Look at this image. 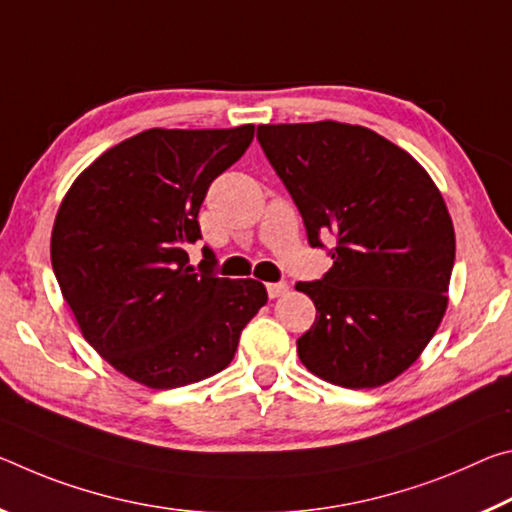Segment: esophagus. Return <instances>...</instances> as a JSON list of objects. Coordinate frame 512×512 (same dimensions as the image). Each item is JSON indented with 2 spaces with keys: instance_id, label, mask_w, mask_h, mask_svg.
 Instances as JSON below:
<instances>
[{
  "instance_id": "esophagus-1",
  "label": "esophagus",
  "mask_w": 512,
  "mask_h": 512,
  "mask_svg": "<svg viewBox=\"0 0 512 512\" xmlns=\"http://www.w3.org/2000/svg\"><path fill=\"white\" fill-rule=\"evenodd\" d=\"M288 292V283H267V295H270V299H276V297H283Z\"/></svg>"
}]
</instances>
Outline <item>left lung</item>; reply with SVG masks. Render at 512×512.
<instances>
[{
	"label": "left lung",
	"instance_id": "8db88e82",
	"mask_svg": "<svg viewBox=\"0 0 512 512\" xmlns=\"http://www.w3.org/2000/svg\"><path fill=\"white\" fill-rule=\"evenodd\" d=\"M256 138L311 247L335 236L331 270L297 283L317 308L297 340L301 363L342 388L392 381L447 311L456 236L440 190L413 156L365 127L261 124Z\"/></svg>",
	"mask_w": 512,
	"mask_h": 512
}]
</instances>
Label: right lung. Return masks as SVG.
Masks as SVG:
<instances>
[{"mask_svg": "<svg viewBox=\"0 0 512 512\" xmlns=\"http://www.w3.org/2000/svg\"><path fill=\"white\" fill-rule=\"evenodd\" d=\"M254 124L149 129L108 149L67 190L52 267L86 338L117 372L156 390L222 372L267 304L261 281L188 263L208 186L247 152ZM206 254H213L204 247Z\"/></svg>", "mask_w": 512, "mask_h": 512, "instance_id": "obj_1", "label": "right lung"}]
</instances>
